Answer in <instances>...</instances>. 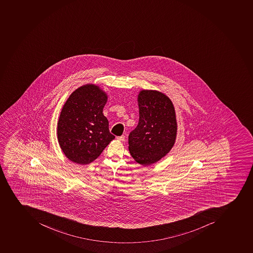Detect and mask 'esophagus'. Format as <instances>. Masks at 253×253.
<instances>
[{"instance_id":"1","label":"esophagus","mask_w":253,"mask_h":253,"mask_svg":"<svg viewBox=\"0 0 253 253\" xmlns=\"http://www.w3.org/2000/svg\"><path fill=\"white\" fill-rule=\"evenodd\" d=\"M117 140H119V141H121V142H124L125 140H126V136H117Z\"/></svg>"}]
</instances>
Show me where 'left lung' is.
<instances>
[{
    "instance_id": "obj_1",
    "label": "left lung",
    "mask_w": 253,
    "mask_h": 253,
    "mask_svg": "<svg viewBox=\"0 0 253 253\" xmlns=\"http://www.w3.org/2000/svg\"><path fill=\"white\" fill-rule=\"evenodd\" d=\"M139 122L128 136L132 158L144 166L157 163L175 144L177 122L169 96L157 90L143 89L137 97Z\"/></svg>"
}]
</instances>
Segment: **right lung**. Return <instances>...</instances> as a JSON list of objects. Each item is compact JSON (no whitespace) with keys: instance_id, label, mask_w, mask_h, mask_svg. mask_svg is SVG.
<instances>
[{"instance_id":"add662e5","label":"right lung","mask_w":253,"mask_h":253,"mask_svg":"<svg viewBox=\"0 0 253 253\" xmlns=\"http://www.w3.org/2000/svg\"><path fill=\"white\" fill-rule=\"evenodd\" d=\"M107 100L105 91L87 84L73 91L65 101L57 123V140L72 162L88 165L115 138L103 114Z\"/></svg>"}]
</instances>
